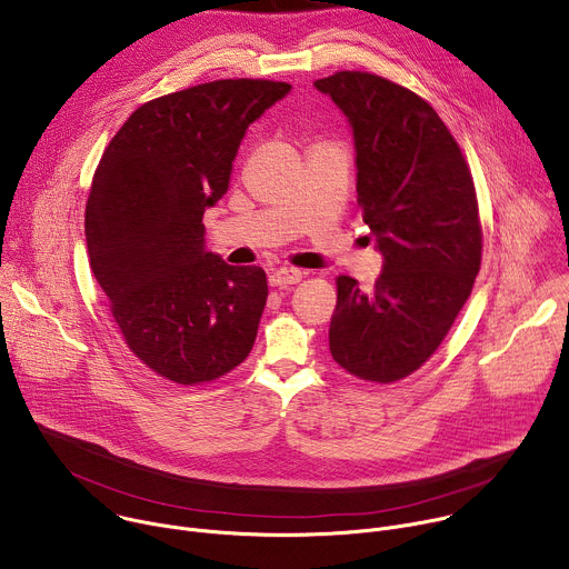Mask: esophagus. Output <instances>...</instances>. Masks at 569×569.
Wrapping results in <instances>:
<instances>
[{
    "label": "esophagus",
    "mask_w": 569,
    "mask_h": 569,
    "mask_svg": "<svg viewBox=\"0 0 569 569\" xmlns=\"http://www.w3.org/2000/svg\"><path fill=\"white\" fill-rule=\"evenodd\" d=\"M301 277H303V272L297 270V268H279V270H274V272L270 274V286H274V288H288V286L299 283Z\"/></svg>",
    "instance_id": "1"
}]
</instances>
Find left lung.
<instances>
[{
  "label": "left lung",
  "mask_w": 569,
  "mask_h": 569,
  "mask_svg": "<svg viewBox=\"0 0 569 569\" xmlns=\"http://www.w3.org/2000/svg\"><path fill=\"white\" fill-rule=\"evenodd\" d=\"M347 114L356 139L358 204L382 272L371 292L338 277L333 360L369 382L415 373L443 342L481 266V222L470 169L435 108L369 71L315 80Z\"/></svg>",
  "instance_id": "1"
}]
</instances>
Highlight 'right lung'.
<instances>
[{
	"mask_svg": "<svg viewBox=\"0 0 569 569\" xmlns=\"http://www.w3.org/2000/svg\"><path fill=\"white\" fill-rule=\"evenodd\" d=\"M288 83L227 78L137 108L108 143L86 204L90 268L128 349L178 385L246 360L266 272L204 248L202 216L229 187L238 146Z\"/></svg>",
	"mask_w": 569,
	"mask_h": 569,
	"instance_id": "add662e5",
	"label": "right lung"
}]
</instances>
